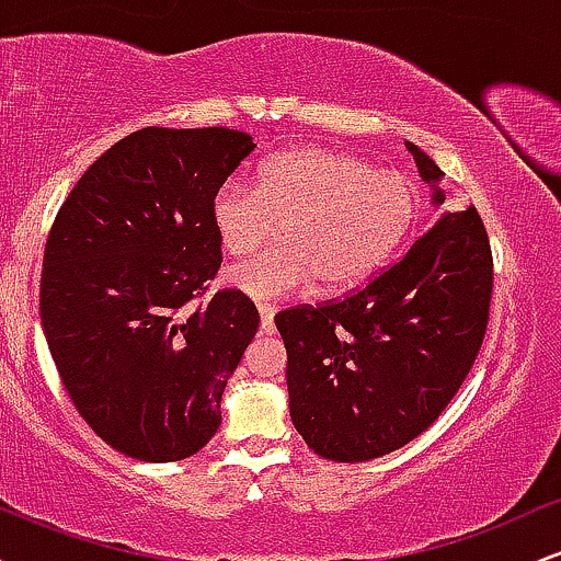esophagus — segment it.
<instances>
[{"label":"esophagus","instance_id":"34e87169","mask_svg":"<svg viewBox=\"0 0 561 561\" xmlns=\"http://www.w3.org/2000/svg\"><path fill=\"white\" fill-rule=\"evenodd\" d=\"M259 313H261V332L263 334H274V313H276V308L268 306V302H261Z\"/></svg>","mask_w":561,"mask_h":561}]
</instances>
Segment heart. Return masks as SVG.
Segmentation results:
<instances>
[{
    "instance_id": "heart-1",
    "label": "heart",
    "mask_w": 561,
    "mask_h": 561,
    "mask_svg": "<svg viewBox=\"0 0 561 561\" xmlns=\"http://www.w3.org/2000/svg\"><path fill=\"white\" fill-rule=\"evenodd\" d=\"M420 214V186L398 171L330 147H293L268 158L259 184L229 179L210 199L218 242L248 259L276 240L272 253L229 268V282L259 300L362 285L396 255Z\"/></svg>"
}]
</instances>
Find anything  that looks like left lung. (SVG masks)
Masks as SVG:
<instances>
[{
  "mask_svg": "<svg viewBox=\"0 0 561 561\" xmlns=\"http://www.w3.org/2000/svg\"><path fill=\"white\" fill-rule=\"evenodd\" d=\"M443 205V171L405 141ZM491 242L478 210H446L388 272L345 300L276 313L289 416L313 454L369 461L405 446L461 388L485 337Z\"/></svg>",
  "mask_w": 561,
  "mask_h": 561,
  "instance_id": "obj_1",
  "label": "left lung"
}]
</instances>
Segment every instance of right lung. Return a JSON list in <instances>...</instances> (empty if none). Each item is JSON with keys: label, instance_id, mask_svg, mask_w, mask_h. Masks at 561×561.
Returning a JSON list of instances; mask_svg holds the SVG:
<instances>
[{"label": "right lung", "instance_id": "add662e5", "mask_svg": "<svg viewBox=\"0 0 561 561\" xmlns=\"http://www.w3.org/2000/svg\"><path fill=\"white\" fill-rule=\"evenodd\" d=\"M255 141L147 126L73 186L44 248L38 311L70 401L107 446L165 465L221 424L259 311L240 289L195 306L221 266L210 199Z\"/></svg>", "mask_w": 561, "mask_h": 561}]
</instances>
